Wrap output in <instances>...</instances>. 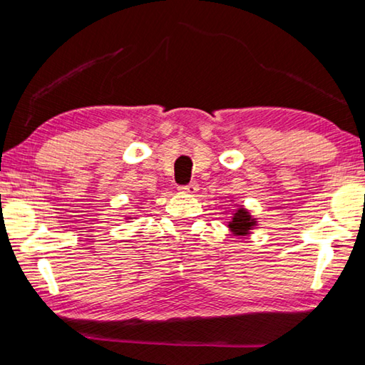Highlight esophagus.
I'll list each match as a JSON object with an SVG mask.
<instances>
[{"instance_id":"obj_1","label":"esophagus","mask_w":365,"mask_h":365,"mask_svg":"<svg viewBox=\"0 0 365 365\" xmlns=\"http://www.w3.org/2000/svg\"><path fill=\"white\" fill-rule=\"evenodd\" d=\"M182 191V193H188V195H195L197 190H200V187H197V183L196 182H191V183H188V185H183V187H180L178 188Z\"/></svg>"}]
</instances>
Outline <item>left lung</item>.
Here are the masks:
<instances>
[{
	"instance_id": "obj_1",
	"label": "left lung",
	"mask_w": 365,
	"mask_h": 365,
	"mask_svg": "<svg viewBox=\"0 0 365 365\" xmlns=\"http://www.w3.org/2000/svg\"><path fill=\"white\" fill-rule=\"evenodd\" d=\"M227 227H228V230L235 235V237L243 238L257 227V219L252 217L248 209L237 205V209L232 211V219H230V222H228Z\"/></svg>"
}]
</instances>
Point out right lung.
<instances>
[{"mask_svg": "<svg viewBox=\"0 0 365 365\" xmlns=\"http://www.w3.org/2000/svg\"><path fill=\"white\" fill-rule=\"evenodd\" d=\"M127 220H132V219H135V217H132V215H130V217H125Z\"/></svg>", "mask_w": 365, "mask_h": 365, "instance_id": "1", "label": "right lung"}]
</instances>
